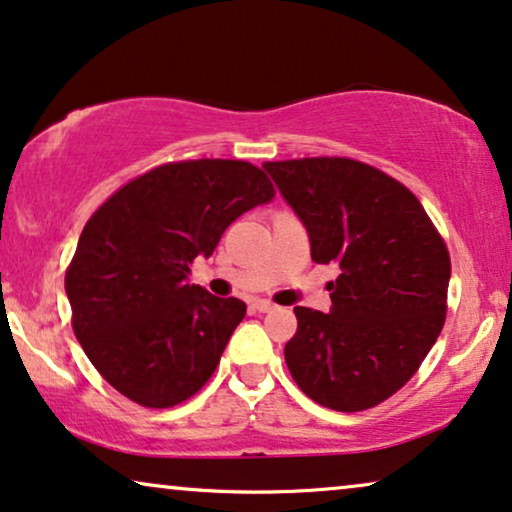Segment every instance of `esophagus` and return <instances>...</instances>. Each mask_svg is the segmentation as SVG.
<instances>
[{"instance_id": "esophagus-1", "label": "esophagus", "mask_w": 512, "mask_h": 512, "mask_svg": "<svg viewBox=\"0 0 512 512\" xmlns=\"http://www.w3.org/2000/svg\"><path fill=\"white\" fill-rule=\"evenodd\" d=\"M251 308L258 310V313H270V310H275V303L265 301V298H254V301H251Z\"/></svg>"}]
</instances>
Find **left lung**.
<instances>
[{
    "label": "left lung",
    "mask_w": 512,
    "mask_h": 512,
    "mask_svg": "<svg viewBox=\"0 0 512 512\" xmlns=\"http://www.w3.org/2000/svg\"><path fill=\"white\" fill-rule=\"evenodd\" d=\"M301 218L315 263H338L331 313L296 305L284 345L296 386L334 411H364L395 395L447 317V244L414 192L350 157L265 162Z\"/></svg>",
    "instance_id": "left-lung-1"
}]
</instances>
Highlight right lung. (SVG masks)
I'll return each mask as SVG.
<instances>
[{"label": "right lung", "mask_w": 512, "mask_h": 512, "mask_svg": "<svg viewBox=\"0 0 512 512\" xmlns=\"http://www.w3.org/2000/svg\"><path fill=\"white\" fill-rule=\"evenodd\" d=\"M272 197L254 164L185 159L131 178L86 221L65 291L77 341L117 393L169 409L209 381L247 305L188 284L190 265Z\"/></svg>", "instance_id": "add662e5"}]
</instances>
